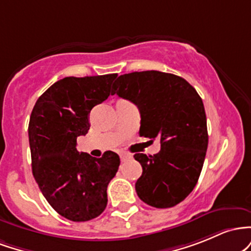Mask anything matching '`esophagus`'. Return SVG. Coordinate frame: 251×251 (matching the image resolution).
<instances>
[{"instance_id": "esophagus-1", "label": "esophagus", "mask_w": 251, "mask_h": 251, "mask_svg": "<svg viewBox=\"0 0 251 251\" xmlns=\"http://www.w3.org/2000/svg\"><path fill=\"white\" fill-rule=\"evenodd\" d=\"M120 157H121V161H126V160L130 159L131 155H130V154H128V153H121Z\"/></svg>"}]
</instances>
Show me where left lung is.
<instances>
[{
  "label": "left lung",
  "instance_id": "left-lung-1",
  "mask_svg": "<svg viewBox=\"0 0 251 251\" xmlns=\"http://www.w3.org/2000/svg\"><path fill=\"white\" fill-rule=\"evenodd\" d=\"M115 94L139 108L140 136L161 143L157 154L134 155L142 166L137 196L157 209L176 206L193 191L206 155L209 135L201 96L184 78L160 71L120 75L112 84Z\"/></svg>",
  "mask_w": 251,
  "mask_h": 251
}]
</instances>
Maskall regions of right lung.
Segmentation results:
<instances>
[{"mask_svg": "<svg viewBox=\"0 0 251 251\" xmlns=\"http://www.w3.org/2000/svg\"><path fill=\"white\" fill-rule=\"evenodd\" d=\"M116 77H65L39 97L30 115L33 176L50 206L72 222L90 221L105 210L106 188L120 166L111 151L100 159L77 151V137L90 129V111L110 96Z\"/></svg>", "mask_w": 251, "mask_h": 251, "instance_id": "add662e5", "label": "right lung"}]
</instances>
